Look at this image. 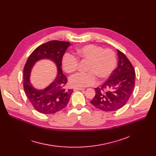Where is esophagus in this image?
<instances>
[{
	"label": "esophagus",
	"instance_id": "34e87169",
	"mask_svg": "<svg viewBox=\"0 0 156 156\" xmlns=\"http://www.w3.org/2000/svg\"><path fill=\"white\" fill-rule=\"evenodd\" d=\"M84 89L82 88V87H74L73 88V91H82L84 90Z\"/></svg>",
	"mask_w": 156,
	"mask_h": 156
}]
</instances>
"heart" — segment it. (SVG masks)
<instances>
[{"mask_svg":"<svg viewBox=\"0 0 156 156\" xmlns=\"http://www.w3.org/2000/svg\"><path fill=\"white\" fill-rule=\"evenodd\" d=\"M78 58L89 61L87 73L79 72L70 76L69 82L75 87H84L96 83L97 77L100 79L108 78L114 70L117 64V57L112 49H104L102 47L88 44L76 50ZM63 70L68 73L76 70L78 60L73 55L66 53L62 60Z\"/></svg>","mask_w":156,"mask_h":156,"instance_id":"b5f03b06","label":"heart"}]
</instances>
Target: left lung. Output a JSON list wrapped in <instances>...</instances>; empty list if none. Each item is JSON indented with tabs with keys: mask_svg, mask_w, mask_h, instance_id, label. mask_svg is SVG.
Instances as JSON below:
<instances>
[{
	"mask_svg": "<svg viewBox=\"0 0 156 156\" xmlns=\"http://www.w3.org/2000/svg\"><path fill=\"white\" fill-rule=\"evenodd\" d=\"M117 67L100 87H96V94L91 103L99 109L112 112L123 107L135 86V71L126 55L117 49Z\"/></svg>",
	"mask_w": 156,
	"mask_h": 156,
	"instance_id": "obj_1",
	"label": "left lung"
}]
</instances>
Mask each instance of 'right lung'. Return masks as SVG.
Listing matches in <instances>:
<instances>
[{
  "mask_svg": "<svg viewBox=\"0 0 156 156\" xmlns=\"http://www.w3.org/2000/svg\"><path fill=\"white\" fill-rule=\"evenodd\" d=\"M70 46L69 42L51 41L37 47L29 56L23 69V87L25 94L34 109L44 114H52L67 105L73 90H66L67 78L63 73L62 57ZM49 59L58 67V75L55 81L44 90H37L30 82V73L34 63L39 59Z\"/></svg>",
  "mask_w": 156,
  "mask_h": 156,
  "instance_id": "obj_1",
  "label": "right lung"
}]
</instances>
